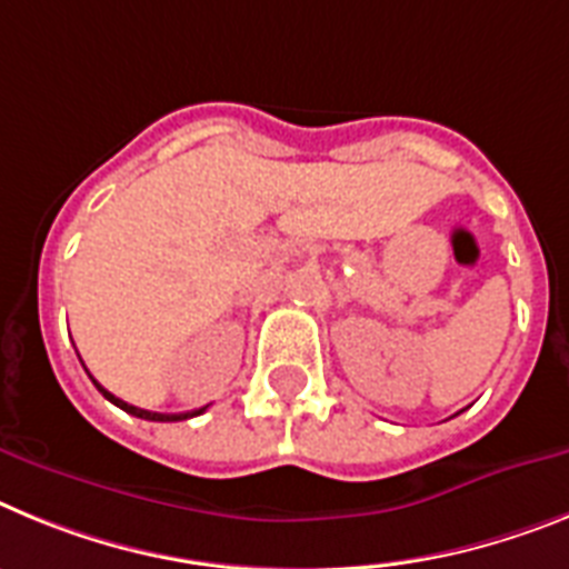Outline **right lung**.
I'll return each mask as SVG.
<instances>
[{"mask_svg": "<svg viewBox=\"0 0 569 569\" xmlns=\"http://www.w3.org/2000/svg\"><path fill=\"white\" fill-rule=\"evenodd\" d=\"M93 380V378H91ZM93 387L100 389L102 395H106L108 401L111 403H117V407L120 409H126L128 415H134V418H142V421H186V418H194V415H202L206 412V407L202 409H194V412H180V415H162V412H148V409H140V407H131V403H126V401H120V398H117V395H111L108 392V389H102L100 383H97V380H93Z\"/></svg>", "mask_w": 569, "mask_h": 569, "instance_id": "right-lung-1", "label": "right lung"}]
</instances>
